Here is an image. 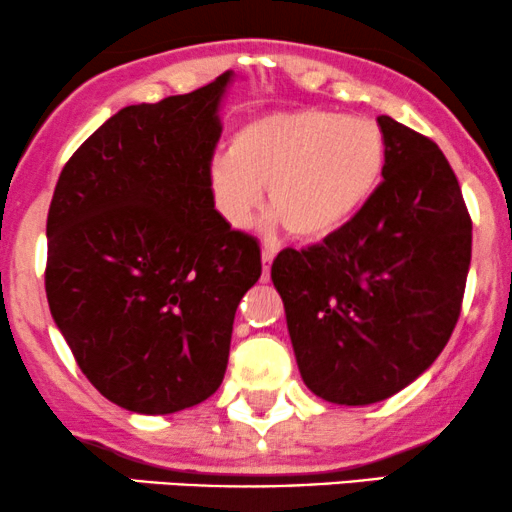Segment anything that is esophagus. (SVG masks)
Returning a JSON list of instances; mask_svg holds the SVG:
<instances>
[{"label":"esophagus","instance_id":"obj_1","mask_svg":"<svg viewBox=\"0 0 512 512\" xmlns=\"http://www.w3.org/2000/svg\"><path fill=\"white\" fill-rule=\"evenodd\" d=\"M261 261H263V282H268V279H270V265H272V261H275V251L263 249Z\"/></svg>","mask_w":512,"mask_h":512}]
</instances>
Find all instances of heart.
Returning a JSON list of instances; mask_svg holds the SVG:
<instances>
[{
    "instance_id": "obj_1",
    "label": "heart",
    "mask_w": 512,
    "mask_h": 512,
    "mask_svg": "<svg viewBox=\"0 0 512 512\" xmlns=\"http://www.w3.org/2000/svg\"><path fill=\"white\" fill-rule=\"evenodd\" d=\"M382 167L384 137L370 118L277 111L235 132L230 151L209 160L207 186L228 226H249L265 184L272 221L300 240H321L366 205Z\"/></svg>"
}]
</instances>
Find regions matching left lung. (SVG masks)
I'll return each instance as SVG.
<instances>
[{
    "mask_svg": "<svg viewBox=\"0 0 512 512\" xmlns=\"http://www.w3.org/2000/svg\"><path fill=\"white\" fill-rule=\"evenodd\" d=\"M382 184L321 244L284 249L272 282L307 389L370 405L415 382L457 326L471 216L436 142L389 116Z\"/></svg>",
    "mask_w": 512,
    "mask_h": 512,
    "instance_id": "1",
    "label": "left lung"
}]
</instances>
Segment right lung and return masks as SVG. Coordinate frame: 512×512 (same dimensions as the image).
Segmentation results:
<instances>
[{
    "label": "right lung",
    "instance_id": "right-lung-1",
    "mask_svg": "<svg viewBox=\"0 0 512 512\" xmlns=\"http://www.w3.org/2000/svg\"><path fill=\"white\" fill-rule=\"evenodd\" d=\"M230 81L118 111L62 167L48 209L55 326L130 412L170 415L221 387L237 305L261 277V247L207 186Z\"/></svg>",
    "mask_w": 512,
    "mask_h": 512
}]
</instances>
